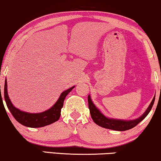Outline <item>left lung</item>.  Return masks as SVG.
Segmentation results:
<instances>
[{
    "label": "left lung",
    "mask_w": 161,
    "mask_h": 161,
    "mask_svg": "<svg viewBox=\"0 0 161 161\" xmlns=\"http://www.w3.org/2000/svg\"><path fill=\"white\" fill-rule=\"evenodd\" d=\"M155 96L154 97L153 100H152L150 105H149L147 111L136 119L133 120H122V119H111L108 118L106 116L103 115L101 113L100 110L97 108L94 104L92 102L90 95L88 96V103H89V108L90 114H91V116L92 119L97 125L99 126L104 127V128L113 130H117V131H125L130 130L133 127H136L138 123L142 122L146 116L148 115V114L150 112L153 106L154 102H155Z\"/></svg>",
    "instance_id": "8db88e82"
}]
</instances>
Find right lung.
<instances>
[{"instance_id":"obj_1","label":"right lung","mask_w":161,"mask_h":161,"mask_svg":"<svg viewBox=\"0 0 161 161\" xmlns=\"http://www.w3.org/2000/svg\"><path fill=\"white\" fill-rule=\"evenodd\" d=\"M74 87L75 86H72L70 89L63 92L59 97L58 100L50 109L38 114L28 113V112L20 111L13 105L8 95L6 79L5 80V84H4V99H5L8 110L12 113L15 119L19 123L28 127H42L52 124L59 119L64 99Z\"/></svg>"}]
</instances>
